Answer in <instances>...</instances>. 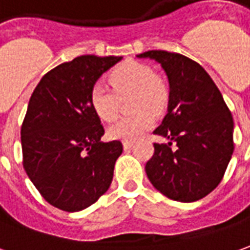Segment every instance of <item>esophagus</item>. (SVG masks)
Listing matches in <instances>:
<instances>
[{
  "mask_svg": "<svg viewBox=\"0 0 250 250\" xmlns=\"http://www.w3.org/2000/svg\"><path fill=\"white\" fill-rule=\"evenodd\" d=\"M132 146H133V142H124V148L125 149H129Z\"/></svg>",
  "mask_w": 250,
  "mask_h": 250,
  "instance_id": "34e87169",
  "label": "esophagus"
}]
</instances>
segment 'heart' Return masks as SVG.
<instances>
[{
	"instance_id": "heart-1",
	"label": "heart",
	"mask_w": 250,
	"mask_h": 250,
	"mask_svg": "<svg viewBox=\"0 0 250 250\" xmlns=\"http://www.w3.org/2000/svg\"><path fill=\"white\" fill-rule=\"evenodd\" d=\"M111 88L96 83L89 91L91 107L102 121L110 122L118 115L120 101L132 95L129 108L133 114L122 117L107 129L113 140L133 142L152 128L154 115H162L170 103V85L163 76L154 73L142 62L129 61L118 65L108 76Z\"/></svg>"
}]
</instances>
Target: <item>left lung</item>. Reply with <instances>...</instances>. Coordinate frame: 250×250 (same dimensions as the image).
Instances as JSON below:
<instances>
[{"label": "left lung", "mask_w": 250, "mask_h": 250, "mask_svg": "<svg viewBox=\"0 0 250 250\" xmlns=\"http://www.w3.org/2000/svg\"><path fill=\"white\" fill-rule=\"evenodd\" d=\"M137 57L161 63L170 84L167 114L154 130L168 143H154L146 165L148 180L171 200H200L219 185L231 159V113L214 80L193 60L165 50Z\"/></svg>", "instance_id": "obj_1"}]
</instances>
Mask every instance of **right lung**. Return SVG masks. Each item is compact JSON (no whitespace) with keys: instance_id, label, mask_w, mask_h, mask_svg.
Segmentation results:
<instances>
[{"instance_id":"right-lung-1","label":"right lung","mask_w":250,"mask_h":250,"mask_svg":"<svg viewBox=\"0 0 250 250\" xmlns=\"http://www.w3.org/2000/svg\"><path fill=\"white\" fill-rule=\"evenodd\" d=\"M121 58L76 57L47 72L31 95L21 125L23 166L53 207L82 211L113 181L122 143L101 142L104 129L91 107L89 91Z\"/></svg>"}]
</instances>
